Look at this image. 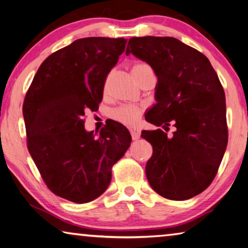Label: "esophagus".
I'll list each match as a JSON object with an SVG mask.
<instances>
[{"label": "esophagus", "instance_id": "34e87169", "mask_svg": "<svg viewBox=\"0 0 248 248\" xmlns=\"http://www.w3.org/2000/svg\"><path fill=\"white\" fill-rule=\"evenodd\" d=\"M130 133H131V137L133 140H138L140 139V136H141V132H140V130L137 128H130Z\"/></svg>", "mask_w": 248, "mask_h": 248}]
</instances>
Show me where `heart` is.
Returning a JSON list of instances; mask_svg holds the SVG:
<instances>
[{
    "label": "heart",
    "mask_w": 248,
    "mask_h": 248,
    "mask_svg": "<svg viewBox=\"0 0 248 248\" xmlns=\"http://www.w3.org/2000/svg\"><path fill=\"white\" fill-rule=\"evenodd\" d=\"M153 71L152 67L145 62H137L133 65L131 73L134 80L139 78L140 76ZM142 114V107L139 105H121L117 108L110 111L111 119H114L117 123H120L125 125H132L139 120L140 116Z\"/></svg>",
    "instance_id": "heart-1"
}]
</instances>
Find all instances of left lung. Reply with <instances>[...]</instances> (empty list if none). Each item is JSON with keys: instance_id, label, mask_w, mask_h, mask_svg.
Segmentation results:
<instances>
[{"instance_id": "left-lung-1", "label": "left lung", "mask_w": 248, "mask_h": 248, "mask_svg": "<svg viewBox=\"0 0 248 248\" xmlns=\"http://www.w3.org/2000/svg\"><path fill=\"white\" fill-rule=\"evenodd\" d=\"M125 54L147 62L158 78L156 104L145 119L167 130L142 131L153 146L145 172L153 190L173 201L200 194L213 182L228 144L226 95L204 54L171 37L129 40Z\"/></svg>"}]
</instances>
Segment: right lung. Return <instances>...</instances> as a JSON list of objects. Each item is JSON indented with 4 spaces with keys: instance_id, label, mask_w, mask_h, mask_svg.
I'll return each instance as SVG.
<instances>
[{
    "instance_id": "obj_1",
    "label": "right lung",
    "mask_w": 248,
    "mask_h": 248,
    "mask_svg": "<svg viewBox=\"0 0 248 248\" xmlns=\"http://www.w3.org/2000/svg\"><path fill=\"white\" fill-rule=\"evenodd\" d=\"M127 40L78 39L51 54L27 91L24 114L27 146L47 187L67 201L83 204L108 187L111 168L131 143L117 121L98 138L84 129L85 111L97 110L107 75Z\"/></svg>"
}]
</instances>
